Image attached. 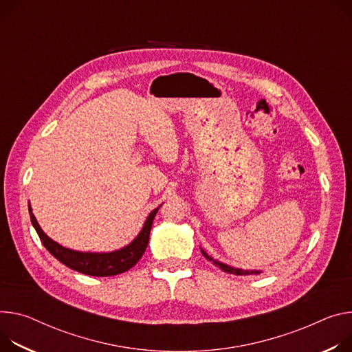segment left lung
<instances>
[{"label": "left lung", "mask_w": 352, "mask_h": 352, "mask_svg": "<svg viewBox=\"0 0 352 352\" xmlns=\"http://www.w3.org/2000/svg\"><path fill=\"white\" fill-rule=\"evenodd\" d=\"M202 254L205 255V257L209 260V261H213L209 255L205 252V251H202ZM219 268H221L223 271L225 272H230V274H236V275H248V274H252V271L251 272H248V271H243V270H236V268H232V267H229V265H226V264H221V263H217V261H213ZM255 274H258L257 271H255Z\"/></svg>", "instance_id": "8db88e82"}]
</instances>
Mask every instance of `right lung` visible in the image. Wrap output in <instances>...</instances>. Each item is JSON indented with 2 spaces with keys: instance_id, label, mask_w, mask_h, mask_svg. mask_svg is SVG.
<instances>
[{
  "instance_id": "1",
  "label": "right lung",
  "mask_w": 352,
  "mask_h": 352,
  "mask_svg": "<svg viewBox=\"0 0 352 352\" xmlns=\"http://www.w3.org/2000/svg\"><path fill=\"white\" fill-rule=\"evenodd\" d=\"M29 212H30V206H29ZM157 212H158V208H155L148 214L142 232L129 245L119 251L107 252V254L80 252V251H73V250L61 247L60 244H57L43 233V230L38 225V221L32 212H30V220L36 233L39 234L42 244L61 264H65L74 271H78L81 274L91 275V276H112V275H118L127 270H131L142 258V255L144 254L148 244L153 219Z\"/></svg>"
}]
</instances>
